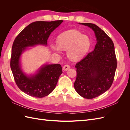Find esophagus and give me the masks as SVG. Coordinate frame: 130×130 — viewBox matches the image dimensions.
<instances>
[{"mask_svg":"<svg viewBox=\"0 0 130 130\" xmlns=\"http://www.w3.org/2000/svg\"><path fill=\"white\" fill-rule=\"evenodd\" d=\"M70 67L68 64H66L63 67V70L64 71H66V70H67L69 69H70Z\"/></svg>","mask_w":130,"mask_h":130,"instance_id":"obj_1","label":"esophagus"}]
</instances>
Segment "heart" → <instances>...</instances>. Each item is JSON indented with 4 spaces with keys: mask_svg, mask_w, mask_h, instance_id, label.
I'll use <instances>...</instances> for the list:
<instances>
[{
    "mask_svg": "<svg viewBox=\"0 0 130 130\" xmlns=\"http://www.w3.org/2000/svg\"><path fill=\"white\" fill-rule=\"evenodd\" d=\"M57 44H51L54 52L61 53L67 50V56L72 61L80 60L89 50L91 41L89 37L80 31L72 30L62 34L57 38Z\"/></svg>",
    "mask_w": 130,
    "mask_h": 130,
    "instance_id": "b5f03b06",
    "label": "heart"
}]
</instances>
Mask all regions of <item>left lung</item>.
I'll return each instance as SVG.
<instances>
[{
    "instance_id": "left-lung-1",
    "label": "left lung",
    "mask_w": 130,
    "mask_h": 130,
    "mask_svg": "<svg viewBox=\"0 0 130 130\" xmlns=\"http://www.w3.org/2000/svg\"><path fill=\"white\" fill-rule=\"evenodd\" d=\"M94 32L96 44L94 50L76 64V78L74 88L80 96L93 99L109 89L117 68L113 42L99 26L92 23H79Z\"/></svg>"
}]
</instances>
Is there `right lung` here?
Returning <instances> with one entry per match:
<instances>
[{"mask_svg": "<svg viewBox=\"0 0 130 130\" xmlns=\"http://www.w3.org/2000/svg\"><path fill=\"white\" fill-rule=\"evenodd\" d=\"M63 21L35 22L25 27L15 38L12 47L11 69L18 88L27 95L35 98L48 95L55 88L62 69L59 64H45L35 74L28 75L22 69V54L28 47L46 46L50 35Z\"/></svg>", "mask_w": 130, "mask_h": 130, "instance_id": "1", "label": "right lung"}]
</instances>
